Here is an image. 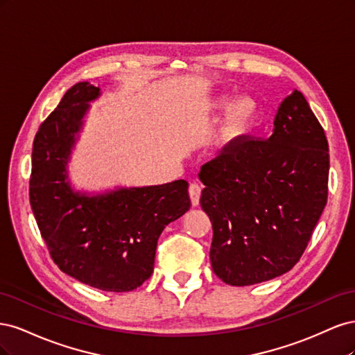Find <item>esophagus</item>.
Instances as JSON below:
<instances>
[{"label": "esophagus", "mask_w": 355, "mask_h": 355, "mask_svg": "<svg viewBox=\"0 0 355 355\" xmlns=\"http://www.w3.org/2000/svg\"><path fill=\"white\" fill-rule=\"evenodd\" d=\"M188 192H189V198H191L192 206H198L200 197H201V187L198 184H191Z\"/></svg>", "instance_id": "esophagus-1"}]
</instances>
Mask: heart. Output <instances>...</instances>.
<instances>
[{
  "instance_id": "b5f03b06",
  "label": "heart",
  "mask_w": 355,
  "mask_h": 355,
  "mask_svg": "<svg viewBox=\"0 0 355 355\" xmlns=\"http://www.w3.org/2000/svg\"><path fill=\"white\" fill-rule=\"evenodd\" d=\"M230 103L228 96H220L213 102V110H222ZM228 105V104H227ZM261 108L259 103L252 96H239L227 107L216 132H214V141L219 145L232 144L237 139L249 133L254 127L257 118H259Z\"/></svg>"
}]
</instances>
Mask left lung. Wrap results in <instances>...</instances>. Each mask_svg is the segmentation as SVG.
Returning a JSON list of instances; mask_svg holds the SVG:
<instances>
[{"mask_svg":"<svg viewBox=\"0 0 355 355\" xmlns=\"http://www.w3.org/2000/svg\"><path fill=\"white\" fill-rule=\"evenodd\" d=\"M198 176L213 272L230 286H252L290 271L304 254L327 202L329 144L295 90L270 137L244 135L225 145Z\"/></svg>","mask_w":355,"mask_h":355,"instance_id":"8db88e82","label":"left lung"}]
</instances>
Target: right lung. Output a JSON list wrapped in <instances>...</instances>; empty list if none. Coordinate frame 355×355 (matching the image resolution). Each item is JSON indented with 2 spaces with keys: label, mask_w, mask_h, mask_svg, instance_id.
I'll return each mask as SVG.
<instances>
[{
  "label": "right lung",
  "mask_w": 355,
  "mask_h": 355,
  "mask_svg": "<svg viewBox=\"0 0 355 355\" xmlns=\"http://www.w3.org/2000/svg\"><path fill=\"white\" fill-rule=\"evenodd\" d=\"M99 94L90 83H77L41 123L32 148L29 201L60 271L105 292H130L151 277L166 225L189 210L188 182L93 197L73 192L67 164L89 102Z\"/></svg>",
  "instance_id": "1"
}]
</instances>
